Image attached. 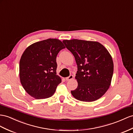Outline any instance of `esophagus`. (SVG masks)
Segmentation results:
<instances>
[{
    "instance_id": "1",
    "label": "esophagus",
    "mask_w": 133,
    "mask_h": 133,
    "mask_svg": "<svg viewBox=\"0 0 133 133\" xmlns=\"http://www.w3.org/2000/svg\"><path fill=\"white\" fill-rule=\"evenodd\" d=\"M73 78H74L73 75H70V76H69V77H67L66 78V81H69V80H72V79H73Z\"/></svg>"
}]
</instances>
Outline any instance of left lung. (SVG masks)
<instances>
[{
    "label": "left lung",
    "mask_w": 133,
    "mask_h": 133,
    "mask_svg": "<svg viewBox=\"0 0 133 133\" xmlns=\"http://www.w3.org/2000/svg\"><path fill=\"white\" fill-rule=\"evenodd\" d=\"M77 65L75 79L78 85L71 91L75 99L93 102L99 99L110 88L114 62L108 50L100 43L79 39L64 40Z\"/></svg>",
    "instance_id": "obj_1"
}]
</instances>
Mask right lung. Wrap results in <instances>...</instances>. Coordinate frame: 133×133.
<instances>
[{"instance_id": "obj_1", "label": "right lung", "mask_w": 133, "mask_h": 133, "mask_svg": "<svg viewBox=\"0 0 133 133\" xmlns=\"http://www.w3.org/2000/svg\"><path fill=\"white\" fill-rule=\"evenodd\" d=\"M57 39H48L29 45L19 61V75L23 89L37 99L52 97L61 83L57 75L56 57L65 48Z\"/></svg>"}]
</instances>
